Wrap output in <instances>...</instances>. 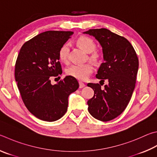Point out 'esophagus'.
<instances>
[{
	"label": "esophagus",
	"mask_w": 157,
	"mask_h": 157,
	"mask_svg": "<svg viewBox=\"0 0 157 157\" xmlns=\"http://www.w3.org/2000/svg\"><path fill=\"white\" fill-rule=\"evenodd\" d=\"M79 88H84L85 86H86V84H85L84 82H79Z\"/></svg>",
	"instance_id": "esophagus-1"
}]
</instances>
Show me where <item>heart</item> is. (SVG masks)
Segmentation results:
<instances>
[{
  "label": "heart",
  "instance_id": "b5f03b06",
  "mask_svg": "<svg viewBox=\"0 0 157 157\" xmlns=\"http://www.w3.org/2000/svg\"><path fill=\"white\" fill-rule=\"evenodd\" d=\"M77 44L78 46L87 53H91L95 49V43L90 38L86 36H81L77 40ZM69 46L68 44L62 45L59 50V59L63 62H68ZM98 53L93 52L90 54V58L95 60L98 58ZM93 71V65L90 63H85L80 64H73L67 69V73L73 78L79 80H85L90 76Z\"/></svg>",
  "mask_w": 157,
  "mask_h": 157
}]
</instances>
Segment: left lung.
<instances>
[{"instance_id": "8db88e82", "label": "left lung", "mask_w": 157, "mask_h": 157, "mask_svg": "<svg viewBox=\"0 0 157 157\" xmlns=\"http://www.w3.org/2000/svg\"><path fill=\"white\" fill-rule=\"evenodd\" d=\"M84 33L93 36L101 46L104 62L96 78L108 81L104 88L101 84H87L94 90V96L87 101L88 112L99 121H110L121 115L129 103L135 87L139 59L124 37L104 28L89 29Z\"/></svg>"}]
</instances>
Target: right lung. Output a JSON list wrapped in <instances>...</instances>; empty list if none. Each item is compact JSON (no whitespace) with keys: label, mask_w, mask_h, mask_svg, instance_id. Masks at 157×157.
<instances>
[{"label":"right lung","mask_w":157,"mask_h":157,"mask_svg":"<svg viewBox=\"0 0 157 157\" xmlns=\"http://www.w3.org/2000/svg\"><path fill=\"white\" fill-rule=\"evenodd\" d=\"M73 34L59 31L40 33L22 45L17 58L15 79L22 101L42 121L60 119L67 110L69 95L79 88L78 80L70 75L51 84V78L62 73L59 50Z\"/></svg>","instance_id":"obj_1"}]
</instances>
